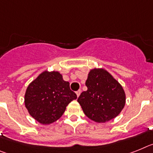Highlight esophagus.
<instances>
[{
  "label": "esophagus",
  "mask_w": 153,
  "mask_h": 153,
  "mask_svg": "<svg viewBox=\"0 0 153 153\" xmlns=\"http://www.w3.org/2000/svg\"><path fill=\"white\" fill-rule=\"evenodd\" d=\"M81 92H82V91H81V90H78V91H76L77 97H79V95H80Z\"/></svg>",
  "instance_id": "esophagus-1"
}]
</instances>
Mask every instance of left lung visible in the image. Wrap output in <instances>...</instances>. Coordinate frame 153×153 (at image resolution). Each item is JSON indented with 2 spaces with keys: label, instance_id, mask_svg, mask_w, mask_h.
Returning <instances> with one entry per match:
<instances>
[{
  "label": "left lung",
  "instance_id": "left-lung-1",
  "mask_svg": "<svg viewBox=\"0 0 153 153\" xmlns=\"http://www.w3.org/2000/svg\"><path fill=\"white\" fill-rule=\"evenodd\" d=\"M85 85L88 90L81 94L78 102L88 119L105 123L119 115L126 105V93L108 71L91 69Z\"/></svg>",
  "mask_w": 153,
  "mask_h": 153
}]
</instances>
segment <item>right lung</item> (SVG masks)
I'll list each match as a JSON object with an SVG mask.
<instances>
[{
  "instance_id": "right-lung-1",
  "label": "right lung",
  "mask_w": 153,
  "mask_h": 153,
  "mask_svg": "<svg viewBox=\"0 0 153 153\" xmlns=\"http://www.w3.org/2000/svg\"><path fill=\"white\" fill-rule=\"evenodd\" d=\"M76 99L69 82L64 81L59 71L46 70L28 85L25 105L33 119L42 125H49L60 119L68 105Z\"/></svg>"
}]
</instances>
